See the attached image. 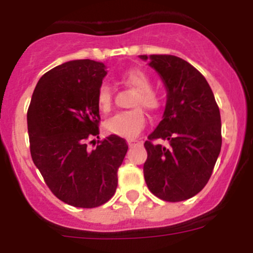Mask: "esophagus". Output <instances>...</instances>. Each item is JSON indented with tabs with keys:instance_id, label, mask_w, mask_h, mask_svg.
<instances>
[{
	"instance_id": "1",
	"label": "esophagus",
	"mask_w": 253,
	"mask_h": 253,
	"mask_svg": "<svg viewBox=\"0 0 253 253\" xmlns=\"http://www.w3.org/2000/svg\"><path fill=\"white\" fill-rule=\"evenodd\" d=\"M127 143H128L129 147H134V145L138 144L139 141H137V139H128V141H127Z\"/></svg>"
}]
</instances>
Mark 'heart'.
<instances>
[{
    "mask_svg": "<svg viewBox=\"0 0 253 253\" xmlns=\"http://www.w3.org/2000/svg\"><path fill=\"white\" fill-rule=\"evenodd\" d=\"M120 79L137 90V95L132 101L133 110L120 112L104 124L106 131L115 136L125 138H134L141 133L145 126V115L141 108L155 112L162 105L159 95L153 90V82L147 72L141 68H129L120 75ZM96 105L103 114H108L112 109V91L108 84H101L96 93Z\"/></svg>",
    "mask_w": 253,
    "mask_h": 253,
    "instance_id": "obj_1",
    "label": "heart"
}]
</instances>
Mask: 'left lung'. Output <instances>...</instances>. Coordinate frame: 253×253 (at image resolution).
<instances>
[{
	"mask_svg": "<svg viewBox=\"0 0 253 253\" xmlns=\"http://www.w3.org/2000/svg\"><path fill=\"white\" fill-rule=\"evenodd\" d=\"M168 90L164 115L148 136L143 167L150 192L167 202L188 200L211 178L221 148L220 111L208 82L192 65L172 55H141ZM169 140L165 148L154 143Z\"/></svg>",
	"mask_w": 253,
	"mask_h": 253,
	"instance_id": "8db88e82",
	"label": "left lung"
}]
</instances>
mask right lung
<instances>
[{
  "mask_svg": "<svg viewBox=\"0 0 253 253\" xmlns=\"http://www.w3.org/2000/svg\"><path fill=\"white\" fill-rule=\"evenodd\" d=\"M105 76V65L96 61L62 63L39 79L28 109L35 167L58 200L78 208H95L115 195L117 170L128 149L115 134L93 150L86 145L91 137L99 138L96 93Z\"/></svg>",
  "mask_w": 253,
  "mask_h": 253,
  "instance_id": "1",
  "label": "right lung"
}]
</instances>
